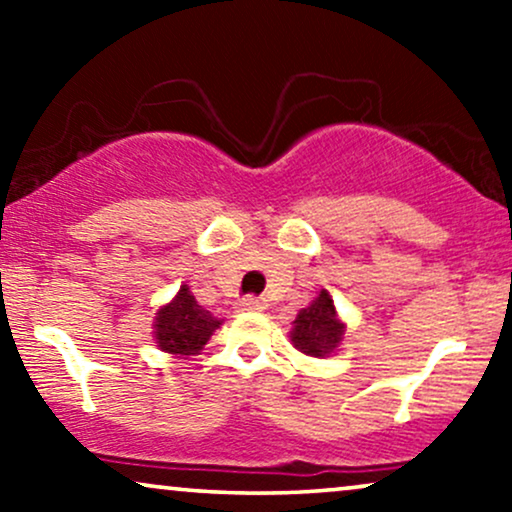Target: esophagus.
I'll return each instance as SVG.
<instances>
[{"label": "esophagus", "mask_w": 512, "mask_h": 512, "mask_svg": "<svg viewBox=\"0 0 512 512\" xmlns=\"http://www.w3.org/2000/svg\"><path fill=\"white\" fill-rule=\"evenodd\" d=\"M236 305L238 310H267V301L260 296H243Z\"/></svg>", "instance_id": "34e87169"}]
</instances>
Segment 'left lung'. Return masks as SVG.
<instances>
[{
	"label": "left lung",
	"instance_id": "8db88e82",
	"mask_svg": "<svg viewBox=\"0 0 512 512\" xmlns=\"http://www.w3.org/2000/svg\"><path fill=\"white\" fill-rule=\"evenodd\" d=\"M342 334L344 325L337 320L330 293L320 291V296L298 313L293 322L291 342L305 356L325 358L342 342Z\"/></svg>",
	"mask_w": 512,
	"mask_h": 512
}]
</instances>
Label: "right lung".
Instances as JSON below:
<instances>
[{
  "mask_svg": "<svg viewBox=\"0 0 512 512\" xmlns=\"http://www.w3.org/2000/svg\"><path fill=\"white\" fill-rule=\"evenodd\" d=\"M219 325V317H214L207 308H202L190 289L182 286L175 301L158 310L154 325L156 342L168 354L190 356L197 354L209 342V337Z\"/></svg>",
  "mask_w": 512,
  "mask_h": 512,
  "instance_id": "1",
  "label": "right lung"
}]
</instances>
